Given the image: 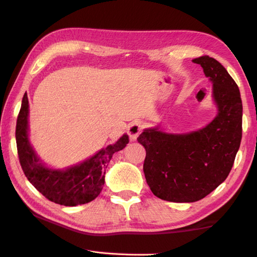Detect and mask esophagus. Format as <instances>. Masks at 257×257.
<instances>
[{
	"instance_id": "34e87169",
	"label": "esophagus",
	"mask_w": 257,
	"mask_h": 257,
	"mask_svg": "<svg viewBox=\"0 0 257 257\" xmlns=\"http://www.w3.org/2000/svg\"><path fill=\"white\" fill-rule=\"evenodd\" d=\"M143 128L144 125L142 122L139 121H134L132 123H129L128 125V135H129V138L130 140H136L137 137L139 136V134L143 132Z\"/></svg>"
}]
</instances>
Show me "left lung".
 Masks as SVG:
<instances>
[{
    "label": "left lung",
    "mask_w": 257,
    "mask_h": 257,
    "mask_svg": "<svg viewBox=\"0 0 257 257\" xmlns=\"http://www.w3.org/2000/svg\"><path fill=\"white\" fill-rule=\"evenodd\" d=\"M193 62L213 83L217 115L197 132L176 135L157 127L137 138L146 149V182L155 196L167 202H197L217 188L227 178L242 139L243 105L234 79L208 55Z\"/></svg>",
    "instance_id": "8db88e82"
}]
</instances>
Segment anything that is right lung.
Here are the masks:
<instances>
[{
  "instance_id": "right-lung-1",
  "label": "right lung",
  "mask_w": 257,
  "mask_h": 257,
  "mask_svg": "<svg viewBox=\"0 0 257 257\" xmlns=\"http://www.w3.org/2000/svg\"><path fill=\"white\" fill-rule=\"evenodd\" d=\"M29 100L24 94L17 120L15 138L19 160L25 177L35 188L55 204L77 206L91 202L102 190L105 168L114 153L122 150L129 143L123 135L117 143L101 149L85 162L67 169L45 167L34 153L28 137Z\"/></svg>"
}]
</instances>
